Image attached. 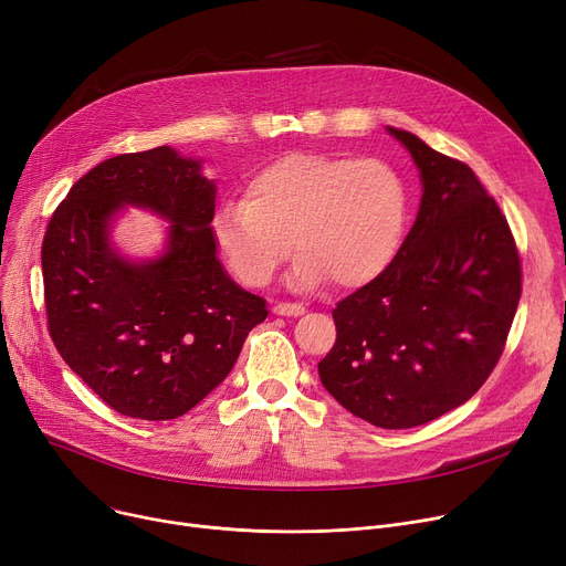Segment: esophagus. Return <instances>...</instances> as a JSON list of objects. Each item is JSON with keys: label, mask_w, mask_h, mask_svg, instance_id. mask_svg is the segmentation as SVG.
<instances>
[{"label": "esophagus", "mask_w": 566, "mask_h": 566, "mask_svg": "<svg viewBox=\"0 0 566 566\" xmlns=\"http://www.w3.org/2000/svg\"><path fill=\"white\" fill-rule=\"evenodd\" d=\"M273 312L277 316H303L305 314V307L301 303H277L273 307Z\"/></svg>", "instance_id": "34e87169"}]
</instances>
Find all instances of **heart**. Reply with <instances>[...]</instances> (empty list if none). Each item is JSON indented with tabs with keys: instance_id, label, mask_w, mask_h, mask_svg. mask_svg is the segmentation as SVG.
Here are the masks:
<instances>
[{
	"instance_id": "b5f03b06",
	"label": "heart",
	"mask_w": 566,
	"mask_h": 566,
	"mask_svg": "<svg viewBox=\"0 0 566 566\" xmlns=\"http://www.w3.org/2000/svg\"><path fill=\"white\" fill-rule=\"evenodd\" d=\"M408 184L382 158L289 154L256 169L243 203H222L213 241L231 275L250 289L275 277L301 254L293 284L316 289L333 280L358 289L397 256L408 222Z\"/></svg>"
}]
</instances>
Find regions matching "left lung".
Wrapping results in <instances>:
<instances>
[{
    "instance_id": "left-lung-1",
    "label": "left lung",
    "mask_w": 566,
    "mask_h": 566,
    "mask_svg": "<svg viewBox=\"0 0 566 566\" xmlns=\"http://www.w3.org/2000/svg\"><path fill=\"white\" fill-rule=\"evenodd\" d=\"M390 133L420 169V213L392 263L333 310L337 342L318 376L355 418L410 429L486 382L523 275L507 218L474 171L412 133Z\"/></svg>"
}]
</instances>
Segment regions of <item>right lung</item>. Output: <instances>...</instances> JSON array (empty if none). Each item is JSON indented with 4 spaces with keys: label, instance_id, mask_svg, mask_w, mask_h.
Returning a JSON list of instances; mask_svg holds the SVG:
<instances>
[{
    "label": "right lung",
    "instance_id": "obj_1",
    "mask_svg": "<svg viewBox=\"0 0 566 566\" xmlns=\"http://www.w3.org/2000/svg\"><path fill=\"white\" fill-rule=\"evenodd\" d=\"M174 148L114 156L56 206L41 265L48 331L66 365L109 408L174 420L216 390L265 301L238 286L216 254V186ZM124 205L169 219L163 258L133 264L106 241Z\"/></svg>",
    "mask_w": 566,
    "mask_h": 566
}]
</instances>
